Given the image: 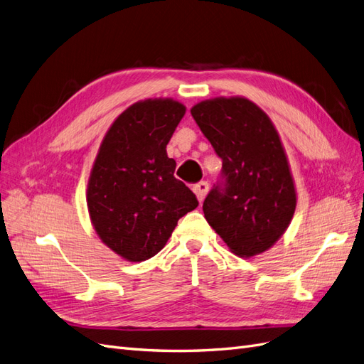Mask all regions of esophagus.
I'll use <instances>...</instances> for the list:
<instances>
[{"label": "esophagus", "mask_w": 364, "mask_h": 364, "mask_svg": "<svg viewBox=\"0 0 364 364\" xmlns=\"http://www.w3.org/2000/svg\"><path fill=\"white\" fill-rule=\"evenodd\" d=\"M193 191H194V194H196V197H197V200H199V202L202 203V202L205 200V197H206L208 191H209V183L205 182V181L199 182V183H196V185L193 186Z\"/></svg>", "instance_id": "obj_1"}]
</instances>
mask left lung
I'll return each instance as SVG.
<instances>
[{
  "mask_svg": "<svg viewBox=\"0 0 364 364\" xmlns=\"http://www.w3.org/2000/svg\"><path fill=\"white\" fill-rule=\"evenodd\" d=\"M191 115L223 159L226 179L203 202L206 222L234 255H259L284 235L297 203L278 130L258 105L238 95L199 102Z\"/></svg>",
  "mask_w": 364,
  "mask_h": 364,
  "instance_id": "obj_1",
  "label": "left lung"
}]
</instances>
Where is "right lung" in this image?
I'll use <instances>...</instances> for the list:
<instances>
[{"instance_id": "obj_1", "label": "right lung", "mask_w": 364, "mask_h": 364, "mask_svg": "<svg viewBox=\"0 0 364 364\" xmlns=\"http://www.w3.org/2000/svg\"><path fill=\"white\" fill-rule=\"evenodd\" d=\"M185 111L174 98L136 102L115 118L98 149L87 213L98 238L126 261L155 257L178 220L199 205L174 178L176 161L165 150Z\"/></svg>"}]
</instances>
